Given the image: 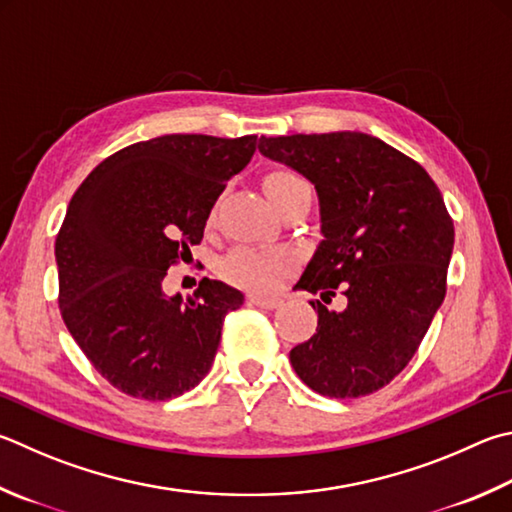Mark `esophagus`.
I'll return each instance as SVG.
<instances>
[{
    "label": "esophagus",
    "instance_id": "obj_1",
    "mask_svg": "<svg viewBox=\"0 0 512 512\" xmlns=\"http://www.w3.org/2000/svg\"><path fill=\"white\" fill-rule=\"evenodd\" d=\"M248 300L253 302L259 309H277L282 304V297L277 295H262V293H250Z\"/></svg>",
    "mask_w": 512,
    "mask_h": 512
}]
</instances>
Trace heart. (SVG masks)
I'll return each instance as SVG.
<instances>
[{
  "instance_id": "heart-1",
  "label": "heart",
  "mask_w": 512,
  "mask_h": 512,
  "mask_svg": "<svg viewBox=\"0 0 512 512\" xmlns=\"http://www.w3.org/2000/svg\"><path fill=\"white\" fill-rule=\"evenodd\" d=\"M306 181L302 176L288 170L271 172L264 179V190L273 203L284 197L286 192L302 188ZM291 264V257L277 248H257V246H237L221 262V275L228 282L250 288V291H271L280 280V275Z\"/></svg>"
}]
</instances>
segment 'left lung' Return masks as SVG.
<instances>
[{
	"mask_svg": "<svg viewBox=\"0 0 512 512\" xmlns=\"http://www.w3.org/2000/svg\"><path fill=\"white\" fill-rule=\"evenodd\" d=\"M266 159L318 192L322 241L295 288L318 293V329L291 349L304 385L329 398L378 392L401 374L445 297L454 224L410 156L362 132L259 138ZM340 290L346 309L326 306Z\"/></svg>",
	"mask_w": 512,
	"mask_h": 512,
	"instance_id": "obj_1",
	"label": "left lung"
}]
</instances>
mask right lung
<instances>
[{"label": "right lung", "instance_id": "obj_1", "mask_svg": "<svg viewBox=\"0 0 512 512\" xmlns=\"http://www.w3.org/2000/svg\"><path fill=\"white\" fill-rule=\"evenodd\" d=\"M257 136L167 134L102 161L71 197L55 239L60 313L102 378L127 396L170 401L212 367L244 295L203 277L188 300L163 293L167 268L203 239Z\"/></svg>", "mask_w": 512, "mask_h": 512}]
</instances>
